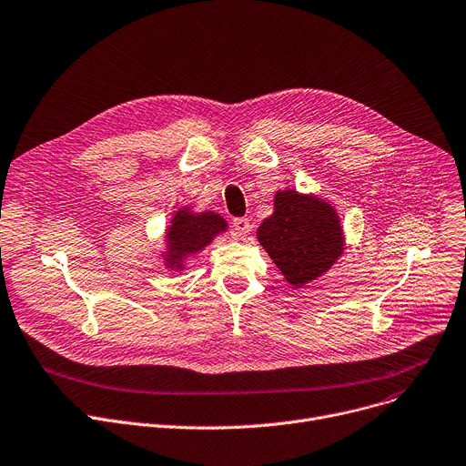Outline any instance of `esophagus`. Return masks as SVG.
<instances>
[{
    "mask_svg": "<svg viewBox=\"0 0 466 466\" xmlns=\"http://www.w3.org/2000/svg\"><path fill=\"white\" fill-rule=\"evenodd\" d=\"M234 230H236V234L239 236V238H245L248 232H250V223H248V219H245V218H238V219H234Z\"/></svg>",
    "mask_w": 466,
    "mask_h": 466,
    "instance_id": "1",
    "label": "esophagus"
}]
</instances>
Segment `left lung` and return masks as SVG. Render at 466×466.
<instances>
[{
    "label": "left lung",
    "instance_id": "left-lung-1",
    "mask_svg": "<svg viewBox=\"0 0 466 466\" xmlns=\"http://www.w3.org/2000/svg\"><path fill=\"white\" fill-rule=\"evenodd\" d=\"M257 236L295 288L323 275L344 250V232L336 209L295 189L275 195L273 216L260 225Z\"/></svg>",
    "mask_w": 466,
    "mask_h": 466
}]
</instances>
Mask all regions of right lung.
I'll list each match as a JSON object with an SVG mask.
<instances>
[{"label":"right lung","instance_id":"obj_1","mask_svg":"<svg viewBox=\"0 0 466 466\" xmlns=\"http://www.w3.org/2000/svg\"><path fill=\"white\" fill-rule=\"evenodd\" d=\"M227 230V221L214 214V211H202L193 214L189 208L178 209L171 219V227L167 230V252L165 266L168 269H182L184 260L195 252H200L218 234Z\"/></svg>","mask_w":466,"mask_h":466}]
</instances>
